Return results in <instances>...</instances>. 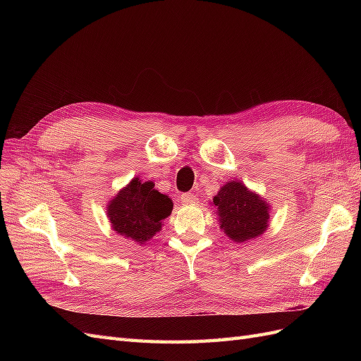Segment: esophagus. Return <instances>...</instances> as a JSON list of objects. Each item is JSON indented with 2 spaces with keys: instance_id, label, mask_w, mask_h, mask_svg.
<instances>
[{
  "instance_id": "1",
  "label": "esophagus",
  "mask_w": 361,
  "mask_h": 361,
  "mask_svg": "<svg viewBox=\"0 0 361 361\" xmlns=\"http://www.w3.org/2000/svg\"><path fill=\"white\" fill-rule=\"evenodd\" d=\"M195 200H197V197H195L194 192H185L180 195V202L183 204H194Z\"/></svg>"
}]
</instances>
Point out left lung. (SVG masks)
Segmentation results:
<instances>
[{"label":"left lung","mask_w":361,"mask_h":361,"mask_svg":"<svg viewBox=\"0 0 361 361\" xmlns=\"http://www.w3.org/2000/svg\"><path fill=\"white\" fill-rule=\"evenodd\" d=\"M211 204L224 235L244 244L264 235L269 226L271 204L241 180H228L218 190Z\"/></svg>","instance_id":"left-lung-1"}]
</instances>
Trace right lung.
Returning <instances> with one entry per match:
<instances>
[{"mask_svg": "<svg viewBox=\"0 0 361 361\" xmlns=\"http://www.w3.org/2000/svg\"><path fill=\"white\" fill-rule=\"evenodd\" d=\"M171 211L169 195L155 190L152 180L143 182L137 176L108 200L105 212L117 235L141 245L161 232Z\"/></svg>", "mask_w": 361, "mask_h": 361, "instance_id": "1", "label": "right lung"}]
</instances>
